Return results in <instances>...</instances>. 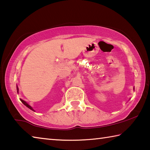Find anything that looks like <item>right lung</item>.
<instances>
[{
    "label": "right lung",
    "instance_id": "add662e5",
    "mask_svg": "<svg viewBox=\"0 0 150 150\" xmlns=\"http://www.w3.org/2000/svg\"><path fill=\"white\" fill-rule=\"evenodd\" d=\"M18 88L17 87V92H18ZM20 100H21V102L22 103H23L24 104V105H25V106H27V107L28 108H29L30 109H31V110H33V111H34V109H33L32 107H31V106H30L29 105H28V104L27 103H26V102H25V101L24 100H22V99H20Z\"/></svg>",
    "mask_w": 150,
    "mask_h": 150
}]
</instances>
